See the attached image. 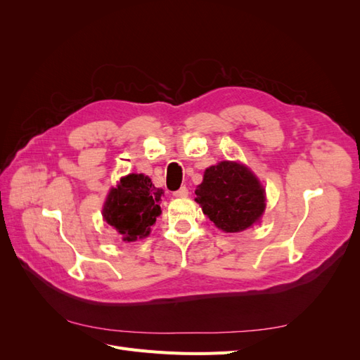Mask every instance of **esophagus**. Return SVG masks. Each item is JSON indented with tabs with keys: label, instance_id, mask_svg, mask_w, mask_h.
I'll list each match as a JSON object with an SVG mask.
<instances>
[{
	"label": "esophagus",
	"instance_id": "1",
	"mask_svg": "<svg viewBox=\"0 0 360 360\" xmlns=\"http://www.w3.org/2000/svg\"><path fill=\"white\" fill-rule=\"evenodd\" d=\"M172 195H174V197H177V198H184V197H188V195H189V189L186 186H181L179 191H176Z\"/></svg>",
	"mask_w": 360,
	"mask_h": 360
}]
</instances>
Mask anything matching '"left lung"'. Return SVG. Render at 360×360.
Listing matches in <instances>:
<instances>
[{
	"label": "left lung",
	"mask_w": 360,
	"mask_h": 360,
	"mask_svg": "<svg viewBox=\"0 0 360 360\" xmlns=\"http://www.w3.org/2000/svg\"><path fill=\"white\" fill-rule=\"evenodd\" d=\"M204 214L225 233H238L255 224L266 207L264 189L246 167L219 162L207 168L195 191Z\"/></svg>",
	"instance_id": "obj_1"
}]
</instances>
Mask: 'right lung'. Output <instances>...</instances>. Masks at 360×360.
Returning a JSON list of instances; mask_svg holds the SVG:
<instances>
[{"label":"right lung","instance_id":"right-lung-1","mask_svg":"<svg viewBox=\"0 0 360 360\" xmlns=\"http://www.w3.org/2000/svg\"><path fill=\"white\" fill-rule=\"evenodd\" d=\"M162 193V189L155 188L144 174H129L108 195L103 205V219L124 242L144 238L160 214Z\"/></svg>","mask_w":360,"mask_h":360}]
</instances>
